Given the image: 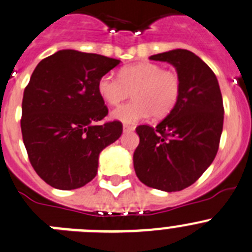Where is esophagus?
Wrapping results in <instances>:
<instances>
[{
	"label": "esophagus",
	"instance_id": "obj_1",
	"mask_svg": "<svg viewBox=\"0 0 252 252\" xmlns=\"http://www.w3.org/2000/svg\"><path fill=\"white\" fill-rule=\"evenodd\" d=\"M135 130V126H130V125H124V132H131Z\"/></svg>",
	"mask_w": 252,
	"mask_h": 252
}]
</instances>
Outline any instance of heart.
Listing matches in <instances>:
<instances>
[{
    "label": "heart",
    "mask_w": 252,
    "mask_h": 252,
    "mask_svg": "<svg viewBox=\"0 0 252 252\" xmlns=\"http://www.w3.org/2000/svg\"><path fill=\"white\" fill-rule=\"evenodd\" d=\"M97 92L111 106L119 105L132 93V101L111 112L114 120L131 125L147 119L151 114L157 119L167 116L178 102L181 81L173 71L145 62L124 66L119 78L104 75L97 83Z\"/></svg>",
    "instance_id": "b5f03b06"
}]
</instances>
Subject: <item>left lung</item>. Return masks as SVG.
<instances>
[{
	"instance_id": "8db88e82",
	"label": "left lung",
	"mask_w": 252,
	"mask_h": 252,
	"mask_svg": "<svg viewBox=\"0 0 252 252\" xmlns=\"http://www.w3.org/2000/svg\"><path fill=\"white\" fill-rule=\"evenodd\" d=\"M176 68L181 94L174 109L156 127L136 128L140 145L133 153L136 176L163 191L191 186L213 163L224 122L219 83L194 53L173 49L150 57Z\"/></svg>"
}]
</instances>
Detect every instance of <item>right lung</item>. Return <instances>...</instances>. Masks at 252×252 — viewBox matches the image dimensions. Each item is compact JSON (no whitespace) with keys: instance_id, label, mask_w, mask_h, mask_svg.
<instances>
[{"instance_id":"add662e5","label":"right lung","mask_w":252,"mask_h":252,"mask_svg":"<svg viewBox=\"0 0 252 252\" xmlns=\"http://www.w3.org/2000/svg\"><path fill=\"white\" fill-rule=\"evenodd\" d=\"M120 61L63 49L35 66L23 93V143L38 176L62 190L95 178L99 155L119 140L120 121L99 125L107 107L97 83Z\"/></svg>"}]
</instances>
